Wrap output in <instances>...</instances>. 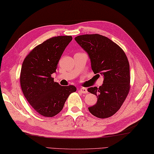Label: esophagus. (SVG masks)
Returning <instances> with one entry per match:
<instances>
[{
	"label": "esophagus",
	"instance_id": "obj_1",
	"mask_svg": "<svg viewBox=\"0 0 154 154\" xmlns=\"http://www.w3.org/2000/svg\"><path fill=\"white\" fill-rule=\"evenodd\" d=\"M80 92L83 94H86L87 93V89L85 88V87H82V88L80 89Z\"/></svg>",
	"mask_w": 154,
	"mask_h": 154
}]
</instances>
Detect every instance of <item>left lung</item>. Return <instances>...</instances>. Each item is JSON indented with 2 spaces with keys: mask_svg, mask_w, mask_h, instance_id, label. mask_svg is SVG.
<instances>
[{
  "mask_svg": "<svg viewBox=\"0 0 154 154\" xmlns=\"http://www.w3.org/2000/svg\"><path fill=\"white\" fill-rule=\"evenodd\" d=\"M75 40L88 54L94 73L104 77L98 88L87 89L98 98L96 104L88 109L98 118L110 117L122 106L130 89V64L126 54L117 44L100 34L78 35Z\"/></svg>",
  "mask_w": 154,
  "mask_h": 154,
  "instance_id": "obj_1",
  "label": "left lung"
}]
</instances>
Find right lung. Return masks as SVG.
<instances>
[{
	"label": "right lung",
	"mask_w": 154,
	"mask_h": 154,
	"mask_svg": "<svg viewBox=\"0 0 154 154\" xmlns=\"http://www.w3.org/2000/svg\"><path fill=\"white\" fill-rule=\"evenodd\" d=\"M72 39L70 35L51 37L35 47L23 61L20 74L22 91L34 110L44 117L59 113L69 95L76 91L75 86H61L51 76Z\"/></svg>",
	"instance_id": "add662e5"
}]
</instances>
